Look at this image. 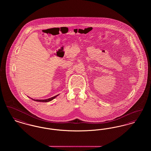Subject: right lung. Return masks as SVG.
I'll list each match as a JSON object with an SVG mask.
<instances>
[{"label": "right lung", "instance_id": "right-lung-1", "mask_svg": "<svg viewBox=\"0 0 151 151\" xmlns=\"http://www.w3.org/2000/svg\"><path fill=\"white\" fill-rule=\"evenodd\" d=\"M58 96V94L57 95V96H54V97H51V98L48 99H46V100H33V99H32L33 100L36 101H38V102H49V101L52 100L53 99H54Z\"/></svg>", "mask_w": 151, "mask_h": 151}]
</instances>
